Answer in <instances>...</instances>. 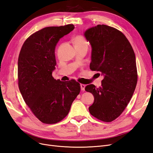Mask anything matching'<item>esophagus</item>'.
<instances>
[{"label":"esophagus","instance_id":"esophagus-1","mask_svg":"<svg viewBox=\"0 0 153 153\" xmlns=\"http://www.w3.org/2000/svg\"><path fill=\"white\" fill-rule=\"evenodd\" d=\"M85 87V85L84 84H80V88L82 91H84Z\"/></svg>","mask_w":153,"mask_h":153}]
</instances>
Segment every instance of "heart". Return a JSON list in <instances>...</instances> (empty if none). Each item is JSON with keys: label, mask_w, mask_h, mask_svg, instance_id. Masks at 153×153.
<instances>
[{"label": "heart", "mask_w": 153, "mask_h": 153, "mask_svg": "<svg viewBox=\"0 0 153 153\" xmlns=\"http://www.w3.org/2000/svg\"><path fill=\"white\" fill-rule=\"evenodd\" d=\"M73 45L75 47H82V46H87V42L85 38L83 36L78 35L75 37L73 41Z\"/></svg>", "instance_id": "heart-1"}]
</instances>
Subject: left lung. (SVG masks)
Listing matches in <instances>:
<instances>
[{"label": "left lung", "mask_w": 153, "mask_h": 153, "mask_svg": "<svg viewBox=\"0 0 153 153\" xmlns=\"http://www.w3.org/2000/svg\"><path fill=\"white\" fill-rule=\"evenodd\" d=\"M84 35L92 48L90 69L103 76L100 87L90 84L85 88L94 98L89 112L101 121L111 122L122 114L135 91V55L126 36L112 27L98 25Z\"/></svg>", "instance_id": "1"}]
</instances>
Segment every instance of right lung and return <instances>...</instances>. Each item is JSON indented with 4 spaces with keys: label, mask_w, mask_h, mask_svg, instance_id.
<instances>
[{
    "label": "right lung",
    "mask_w": 153,
    "mask_h": 153,
    "mask_svg": "<svg viewBox=\"0 0 153 153\" xmlns=\"http://www.w3.org/2000/svg\"><path fill=\"white\" fill-rule=\"evenodd\" d=\"M73 24L45 27L29 36L18 61V87L25 103L40 121L55 124L68 114L80 85L55 80V50L60 39L74 29Z\"/></svg>",
    "instance_id": "1"
}]
</instances>
